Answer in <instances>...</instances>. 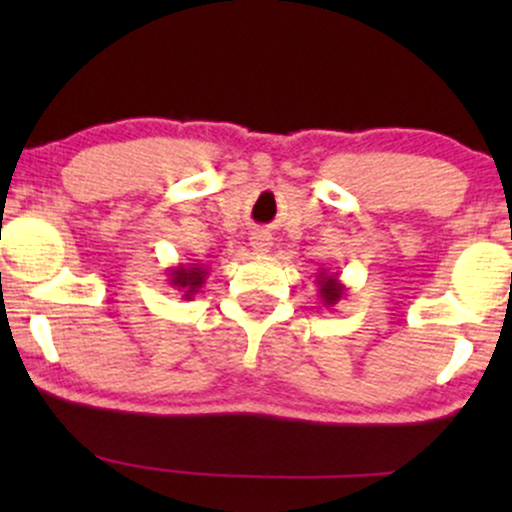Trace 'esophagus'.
I'll return each instance as SVG.
<instances>
[{"label":"esophagus","mask_w":512,"mask_h":512,"mask_svg":"<svg viewBox=\"0 0 512 512\" xmlns=\"http://www.w3.org/2000/svg\"><path fill=\"white\" fill-rule=\"evenodd\" d=\"M250 245L257 255H264V252H269V248H272V236H267V233H262V231L252 233Z\"/></svg>","instance_id":"obj_1"}]
</instances>
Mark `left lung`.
Returning a JSON list of instances; mask_svg holds the SVG:
<instances>
[{
    "instance_id": "1",
    "label": "left lung",
    "mask_w": 512,
    "mask_h": 512,
    "mask_svg": "<svg viewBox=\"0 0 512 512\" xmlns=\"http://www.w3.org/2000/svg\"><path fill=\"white\" fill-rule=\"evenodd\" d=\"M315 281H317V293H320V301L325 308H334V305L346 296V286L339 281V274L320 272Z\"/></svg>"
}]
</instances>
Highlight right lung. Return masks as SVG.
<instances>
[{
    "label": "right lung",
    "mask_w": 512,
    "mask_h": 512,
    "mask_svg": "<svg viewBox=\"0 0 512 512\" xmlns=\"http://www.w3.org/2000/svg\"><path fill=\"white\" fill-rule=\"evenodd\" d=\"M207 274L209 269L204 267V264H178V267L168 269V281L173 289L182 291V298L190 301V298L204 286Z\"/></svg>",
    "instance_id": "right-lung-1"
}]
</instances>
